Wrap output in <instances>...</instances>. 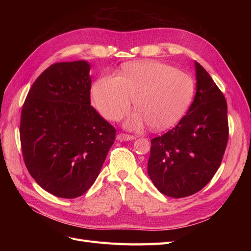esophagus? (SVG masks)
Instances as JSON below:
<instances>
[{
	"instance_id": "esophagus-1",
	"label": "esophagus",
	"mask_w": 251,
	"mask_h": 251,
	"mask_svg": "<svg viewBox=\"0 0 251 251\" xmlns=\"http://www.w3.org/2000/svg\"><path fill=\"white\" fill-rule=\"evenodd\" d=\"M117 140L119 141H127V140H133L135 139V137L133 135H127V134H125V133H119L117 136H116Z\"/></svg>"
}]
</instances>
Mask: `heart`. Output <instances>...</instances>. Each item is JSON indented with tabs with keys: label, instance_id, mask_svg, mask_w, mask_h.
<instances>
[{
	"label": "heart",
	"instance_id": "heart-1",
	"mask_svg": "<svg viewBox=\"0 0 251 251\" xmlns=\"http://www.w3.org/2000/svg\"><path fill=\"white\" fill-rule=\"evenodd\" d=\"M195 92L193 78L183 71L159 62H137L127 65L119 76H103L93 86L94 103L110 120H119L134 113L126 126L139 130L146 124L153 130H163L183 116Z\"/></svg>",
	"mask_w": 251,
	"mask_h": 251
}]
</instances>
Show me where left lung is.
Segmentation results:
<instances>
[{
    "label": "left lung",
    "instance_id": "1",
    "mask_svg": "<svg viewBox=\"0 0 251 251\" xmlns=\"http://www.w3.org/2000/svg\"><path fill=\"white\" fill-rule=\"evenodd\" d=\"M197 91L186 115L151 140L148 174L172 198L196 194L215 176L228 141L227 103L207 71L195 62Z\"/></svg>",
    "mask_w": 251,
    "mask_h": 251
}]
</instances>
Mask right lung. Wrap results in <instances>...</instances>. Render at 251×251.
Returning <instances> with one entry per match:
<instances>
[{"label": "right lung", "mask_w": 251, "mask_h": 251, "mask_svg": "<svg viewBox=\"0 0 251 251\" xmlns=\"http://www.w3.org/2000/svg\"><path fill=\"white\" fill-rule=\"evenodd\" d=\"M90 90L88 62L56 63L36 78L23 104L26 168L59 198H77L92 186L115 140V127L91 105Z\"/></svg>", "instance_id": "1"}]
</instances>
